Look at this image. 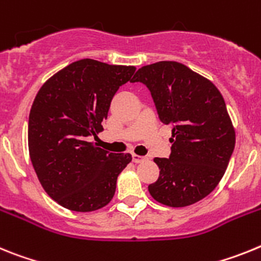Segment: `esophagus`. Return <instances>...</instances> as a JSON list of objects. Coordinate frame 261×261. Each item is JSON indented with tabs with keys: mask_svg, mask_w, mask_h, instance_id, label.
I'll use <instances>...</instances> for the list:
<instances>
[{
	"mask_svg": "<svg viewBox=\"0 0 261 261\" xmlns=\"http://www.w3.org/2000/svg\"><path fill=\"white\" fill-rule=\"evenodd\" d=\"M144 160H147V156H140V155H135V153H133V162L134 163L139 164V163H143Z\"/></svg>",
	"mask_w": 261,
	"mask_h": 261,
	"instance_id": "esophagus-1",
	"label": "esophagus"
}]
</instances>
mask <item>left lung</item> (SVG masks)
I'll return each mask as SVG.
<instances>
[{
  "instance_id": "8db88e82",
  "label": "left lung",
  "mask_w": 261,
  "mask_h": 261,
  "mask_svg": "<svg viewBox=\"0 0 261 261\" xmlns=\"http://www.w3.org/2000/svg\"><path fill=\"white\" fill-rule=\"evenodd\" d=\"M131 83L148 88L160 121L172 126L171 155L153 159L160 174L148 185L149 194L172 207L209 196L223 177L235 147V130L219 90L177 62L142 67Z\"/></svg>"
}]
</instances>
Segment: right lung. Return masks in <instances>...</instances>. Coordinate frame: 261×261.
<instances>
[{"mask_svg":"<svg viewBox=\"0 0 261 261\" xmlns=\"http://www.w3.org/2000/svg\"><path fill=\"white\" fill-rule=\"evenodd\" d=\"M134 67L83 59L59 71L36 94L29 117V151L46 193L73 212H93L114 197L130 153H110L97 139L119 87Z\"/></svg>","mask_w":261,"mask_h":261,"instance_id":"obj_1","label":"right lung"}]
</instances>
